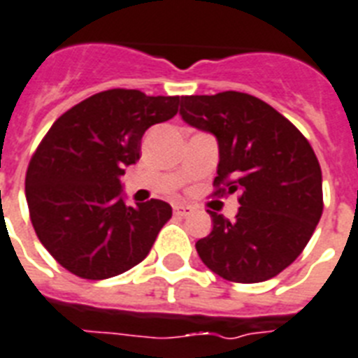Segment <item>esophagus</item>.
<instances>
[{
    "label": "esophagus",
    "instance_id": "obj_1",
    "mask_svg": "<svg viewBox=\"0 0 358 358\" xmlns=\"http://www.w3.org/2000/svg\"><path fill=\"white\" fill-rule=\"evenodd\" d=\"M174 213L180 215V217H187V215H191L194 211L193 206H187V204H174Z\"/></svg>",
    "mask_w": 358,
    "mask_h": 358
}]
</instances>
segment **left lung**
Returning <instances> with one entry per match:
<instances>
[{
    "label": "left lung",
    "mask_w": 358,
    "mask_h": 358,
    "mask_svg": "<svg viewBox=\"0 0 358 358\" xmlns=\"http://www.w3.org/2000/svg\"><path fill=\"white\" fill-rule=\"evenodd\" d=\"M180 115L219 145L215 185L239 191L235 220L209 211L213 229L196 241L202 263L235 283H259L289 266L322 217V171L303 134L261 99L239 92L191 95Z\"/></svg>",
    "instance_id": "1"
}]
</instances>
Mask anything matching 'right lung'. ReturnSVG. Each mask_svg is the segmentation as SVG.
<instances>
[{
    "instance_id": "add662e5",
    "label": "right lung",
    "mask_w": 358,
    "mask_h": 358,
    "mask_svg": "<svg viewBox=\"0 0 358 358\" xmlns=\"http://www.w3.org/2000/svg\"><path fill=\"white\" fill-rule=\"evenodd\" d=\"M180 97L108 90L60 115L25 176L38 239L64 268L108 280L149 255L173 208L164 200L127 204L121 176L139 159L141 138L178 112Z\"/></svg>"
}]
</instances>
